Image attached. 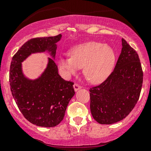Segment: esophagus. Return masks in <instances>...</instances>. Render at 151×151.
Returning <instances> with one entry per match:
<instances>
[{
    "mask_svg": "<svg viewBox=\"0 0 151 151\" xmlns=\"http://www.w3.org/2000/svg\"><path fill=\"white\" fill-rule=\"evenodd\" d=\"M80 88H81V86H80V85H79L77 84L74 85V91H75V92H77V91H78V90H80Z\"/></svg>",
    "mask_w": 151,
    "mask_h": 151,
    "instance_id": "34e87169",
    "label": "esophagus"
}]
</instances>
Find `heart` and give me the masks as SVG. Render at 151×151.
Segmentation results:
<instances>
[{"label":"heart","mask_w":151,"mask_h":151,"mask_svg":"<svg viewBox=\"0 0 151 151\" xmlns=\"http://www.w3.org/2000/svg\"><path fill=\"white\" fill-rule=\"evenodd\" d=\"M115 63L113 49L102 42H88L73 47L70 55L59 59L60 69L65 77L77 74L83 67V74L90 83H101L110 74Z\"/></svg>","instance_id":"b5f03b06"}]
</instances>
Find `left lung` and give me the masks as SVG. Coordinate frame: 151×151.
Returning a JSON list of instances; mask_svg holds the SVG:
<instances>
[{
  "instance_id": "8db88e82",
  "label": "left lung",
  "mask_w": 151,
  "mask_h": 151,
  "mask_svg": "<svg viewBox=\"0 0 151 151\" xmlns=\"http://www.w3.org/2000/svg\"><path fill=\"white\" fill-rule=\"evenodd\" d=\"M116 66L104 83L90 89L91 112L100 124H113L126 118L139 99L143 73L137 52L121 39Z\"/></svg>"
}]
</instances>
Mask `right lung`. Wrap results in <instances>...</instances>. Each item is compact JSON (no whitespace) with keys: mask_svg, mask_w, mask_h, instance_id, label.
<instances>
[{"mask_svg":"<svg viewBox=\"0 0 151 151\" xmlns=\"http://www.w3.org/2000/svg\"><path fill=\"white\" fill-rule=\"evenodd\" d=\"M61 34L35 38L25 42L12 58L10 66L11 91L18 108L31 123L42 127H54L63 121L68 102L75 94L71 82L61 78L55 63L57 43ZM47 52L46 68L36 79L28 78L22 63L32 54Z\"/></svg>","mask_w":151,"mask_h":151,"instance_id":"right-lung-1","label":"right lung"}]
</instances>
